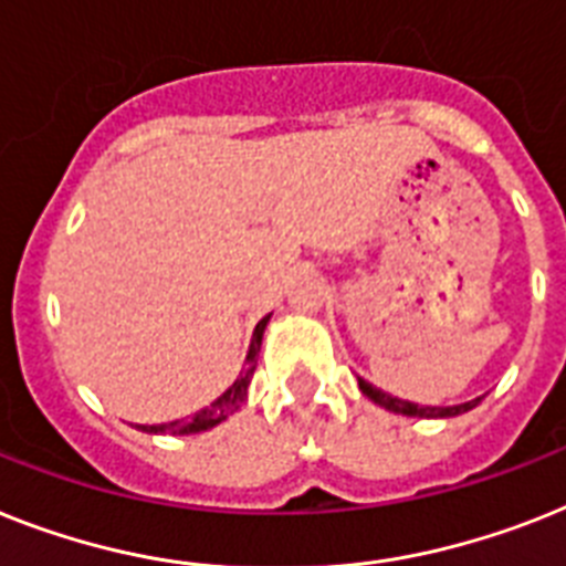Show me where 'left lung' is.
<instances>
[{
    "label": "left lung",
    "mask_w": 566,
    "mask_h": 566,
    "mask_svg": "<svg viewBox=\"0 0 566 566\" xmlns=\"http://www.w3.org/2000/svg\"><path fill=\"white\" fill-rule=\"evenodd\" d=\"M358 387H361V394L367 396V399H373L385 410L401 413V417H428V419L460 417V413H465V410L478 408L480 399H483V396H480V399L462 401V405H451V408H431V405H413V401H408V399H396V396L385 394V390H378V387H373L370 381H364V378H358Z\"/></svg>",
    "instance_id": "8db88e82"
}]
</instances>
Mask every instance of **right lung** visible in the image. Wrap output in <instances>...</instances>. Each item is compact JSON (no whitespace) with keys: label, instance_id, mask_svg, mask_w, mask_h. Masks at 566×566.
<instances>
[{"label":"right lung","instance_id":"1","mask_svg":"<svg viewBox=\"0 0 566 566\" xmlns=\"http://www.w3.org/2000/svg\"><path fill=\"white\" fill-rule=\"evenodd\" d=\"M269 317L265 315L254 329V338H251V347H249V356H245V370L240 373V378L228 387L226 394L219 396L217 401H210L208 408L196 410L190 419H179V422H165V424H138V431H147V433H199V431H208L213 424L226 422L231 417L233 410H240V405L245 401L249 396V385H251V376H254V367H256V353H260V344H263V333H265V324H269Z\"/></svg>","mask_w":566,"mask_h":566}]
</instances>
